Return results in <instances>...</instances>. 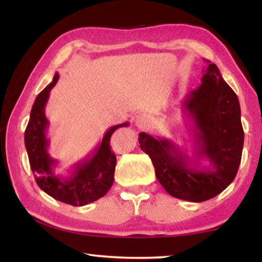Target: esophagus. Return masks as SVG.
I'll use <instances>...</instances> for the list:
<instances>
[{
    "label": "esophagus",
    "instance_id": "1",
    "mask_svg": "<svg viewBox=\"0 0 262 262\" xmlns=\"http://www.w3.org/2000/svg\"><path fill=\"white\" fill-rule=\"evenodd\" d=\"M135 125L138 128L145 127L146 125H148V119H146V117L143 116V114H138V116H136L135 118Z\"/></svg>",
    "mask_w": 262,
    "mask_h": 262
}]
</instances>
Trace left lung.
I'll use <instances>...</instances> for the list:
<instances>
[{
    "label": "left lung",
    "instance_id": "obj_1",
    "mask_svg": "<svg viewBox=\"0 0 262 262\" xmlns=\"http://www.w3.org/2000/svg\"><path fill=\"white\" fill-rule=\"evenodd\" d=\"M202 83L186 94L182 111L191 121L194 154L168 138L141 132V149L152 161L157 180L178 199L200 203L223 192L241 163L245 132L237 95L221 76L216 64L205 59ZM209 161L201 167L200 160Z\"/></svg>",
    "mask_w": 262,
    "mask_h": 262
}]
</instances>
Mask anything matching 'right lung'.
<instances>
[{"mask_svg": "<svg viewBox=\"0 0 262 262\" xmlns=\"http://www.w3.org/2000/svg\"><path fill=\"white\" fill-rule=\"evenodd\" d=\"M58 78V73H56L51 83L35 99L25 131V145L39 187L59 202L73 206H83L100 199L112 187L117 157L111 150V136L117 128L128 126V123L110 127L98 146L85 159L75 163L69 169V174H56L58 162L49 154V120L45 116V106L50 92Z\"/></svg>", "mask_w": 262, "mask_h": 262, "instance_id": "obj_1", "label": "right lung"}]
</instances>
